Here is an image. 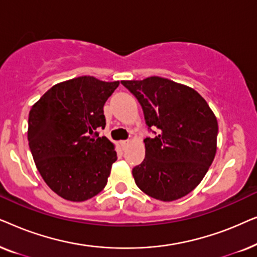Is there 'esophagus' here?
<instances>
[{
  "label": "esophagus",
  "mask_w": 257,
  "mask_h": 257,
  "mask_svg": "<svg viewBox=\"0 0 257 257\" xmlns=\"http://www.w3.org/2000/svg\"><path fill=\"white\" fill-rule=\"evenodd\" d=\"M130 143H131V142H130V140H122V142H120V145H121V147H122V150H125L126 147L128 146Z\"/></svg>",
  "instance_id": "esophagus-1"
}]
</instances>
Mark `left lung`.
<instances>
[{
    "label": "left lung",
    "instance_id": "1",
    "mask_svg": "<svg viewBox=\"0 0 257 257\" xmlns=\"http://www.w3.org/2000/svg\"><path fill=\"white\" fill-rule=\"evenodd\" d=\"M142 105L149 131L145 159L132 170L151 198L173 201L191 193L216 153L217 120L207 101L191 87L161 77L122 80ZM158 128V132L152 128Z\"/></svg>",
    "mask_w": 257,
    "mask_h": 257
}]
</instances>
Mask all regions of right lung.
<instances>
[{
	"label": "right lung",
	"instance_id": "obj_1",
	"mask_svg": "<svg viewBox=\"0 0 257 257\" xmlns=\"http://www.w3.org/2000/svg\"><path fill=\"white\" fill-rule=\"evenodd\" d=\"M118 85L78 77L56 84L31 107V154L45 184L63 199L85 201L107 184L117 153L97 128L106 125L104 104Z\"/></svg>",
	"mask_w": 257,
	"mask_h": 257
}]
</instances>
